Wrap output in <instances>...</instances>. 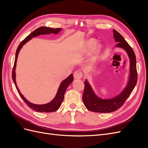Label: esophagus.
<instances>
[{
    "mask_svg": "<svg viewBox=\"0 0 148 148\" xmlns=\"http://www.w3.org/2000/svg\"><path fill=\"white\" fill-rule=\"evenodd\" d=\"M74 78L75 79H81L83 77V73L80 70H77L74 72Z\"/></svg>",
    "mask_w": 148,
    "mask_h": 148,
    "instance_id": "1",
    "label": "esophagus"
}]
</instances>
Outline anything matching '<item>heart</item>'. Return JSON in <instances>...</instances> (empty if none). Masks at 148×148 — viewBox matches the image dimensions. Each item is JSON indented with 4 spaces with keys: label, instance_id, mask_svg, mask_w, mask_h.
Instances as JSON below:
<instances>
[{
    "label": "heart",
    "instance_id": "heart-1",
    "mask_svg": "<svg viewBox=\"0 0 148 148\" xmlns=\"http://www.w3.org/2000/svg\"><path fill=\"white\" fill-rule=\"evenodd\" d=\"M96 43V40L95 39H92V38H91V39H89L88 41L86 42V43H85V45H84V51H89V49H91L93 46L95 45V44ZM100 45L99 44H96V45L95 46V47H94V49H93V52L94 53H97L98 51H99L100 49Z\"/></svg>",
    "mask_w": 148,
    "mask_h": 148
}]
</instances>
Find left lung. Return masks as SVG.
<instances>
[{
	"label": "left lung",
	"instance_id": "obj_1",
	"mask_svg": "<svg viewBox=\"0 0 148 148\" xmlns=\"http://www.w3.org/2000/svg\"><path fill=\"white\" fill-rule=\"evenodd\" d=\"M114 38L118 44L116 47L122 48L126 51L130 59V75L127 85L119 95L110 99H102L98 97L86 79L83 95V101L85 107L90 111L99 113H109L118 110L122 107L131 95L137 82L136 56L132 48L119 33L113 29Z\"/></svg>",
	"mask_w": 148,
	"mask_h": 148
}]
</instances>
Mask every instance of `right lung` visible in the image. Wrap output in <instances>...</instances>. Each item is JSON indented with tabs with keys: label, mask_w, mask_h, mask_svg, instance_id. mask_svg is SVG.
I'll return each mask as SVG.
<instances>
[{
	"label": "right lung",
	"mask_w": 148,
	"mask_h": 148,
	"mask_svg": "<svg viewBox=\"0 0 148 148\" xmlns=\"http://www.w3.org/2000/svg\"><path fill=\"white\" fill-rule=\"evenodd\" d=\"M62 28H51L49 27H44V26H41V27H39L38 29H35L33 32L31 33L29 35H28L27 37H26L23 41H22L21 43L19 44L18 47L16 51V54H15V62H14V65H13V68L12 70V79L13 81L14 82V84L16 86V88L18 91V92L20 95V97L22 98V99L26 103L27 106L31 108L32 110H34V111L39 112H55L59 108L60 106L62 104V101H64V95L65 92L66 90V88L68 87L70 84L73 81V74H70L69 77H67L64 81H62L61 84H60V86L58 89L57 92L56 94V97L53 98V99L50 102L47 103L46 104H34L33 103L30 102L28 101L26 98L23 96V95L20 92L18 88L16 83V79H15V69H16V61H17V58L19 52L21 47H23V45L28 42L29 40H31L33 38L38 36L39 35L41 34H49L51 33L53 34H58L60 31H62Z\"/></svg>",
	"instance_id": "obj_1"
}]
</instances>
